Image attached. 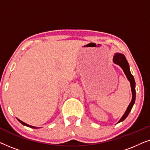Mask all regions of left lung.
<instances>
[{
    "label": "left lung",
    "mask_w": 150,
    "mask_h": 150,
    "mask_svg": "<svg viewBox=\"0 0 150 150\" xmlns=\"http://www.w3.org/2000/svg\"><path fill=\"white\" fill-rule=\"evenodd\" d=\"M113 62L116 63L117 65H120V66L122 67L124 70L125 74L126 75L127 78H128V81H130V86H131V90H132V100H131V102L129 104V106L127 108V109L124 114V115L122 116V117L120 119V120L119 121L118 123H120L122 121H124L125 119H126L127 117H128V114L130 113L131 109H132L133 105H134V102H135V98H136V92H135V81L134 76L132 75L130 68H129V65L128 61H127L126 57H125L124 55L122 54H120V53H117V54H115L113 57Z\"/></svg>",
    "instance_id": "left-lung-1"
}]
</instances>
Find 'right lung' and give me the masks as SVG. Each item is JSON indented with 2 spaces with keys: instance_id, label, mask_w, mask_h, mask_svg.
Masks as SVG:
<instances>
[{
  "instance_id": "obj_1",
  "label": "right lung",
  "mask_w": 150,
  "mask_h": 150,
  "mask_svg": "<svg viewBox=\"0 0 150 150\" xmlns=\"http://www.w3.org/2000/svg\"><path fill=\"white\" fill-rule=\"evenodd\" d=\"M18 120L19 121V122L21 123V124H22V125H24V126H28V127H30V128H38V127H35V126H29V125L28 124H26V123H24V122H22L21 120H18Z\"/></svg>"
}]
</instances>
